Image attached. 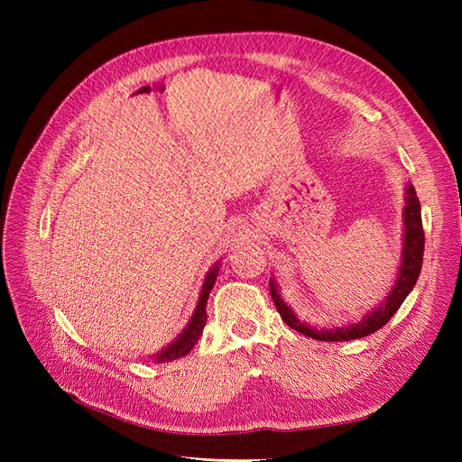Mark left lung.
Instances as JSON below:
<instances>
[{
  "mask_svg": "<svg viewBox=\"0 0 462 462\" xmlns=\"http://www.w3.org/2000/svg\"><path fill=\"white\" fill-rule=\"evenodd\" d=\"M402 221H404V236H402V256H401L397 282H395L393 289L389 291L385 300H382V304L377 306V309L368 312L360 321H356V324H348V326L333 328V329H316L297 318V314L291 310V306H287L285 300L279 297L277 283L273 282V279H270L272 299L275 302L277 312L282 314L285 324L292 329L300 331L302 335H309V337L318 339V341L360 339V337H366V335L383 328L387 321L393 318V314L401 309L404 299L409 297V292L416 285V279H418V275H420V270H422L424 229H422L420 202H418L416 190L412 185H407V199H404Z\"/></svg>",
  "mask_w": 462,
  "mask_h": 462,
  "instance_id": "obj_1",
  "label": "left lung"
}]
</instances>
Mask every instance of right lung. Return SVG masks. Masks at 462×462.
Here are the masks:
<instances>
[{
  "mask_svg": "<svg viewBox=\"0 0 462 462\" xmlns=\"http://www.w3.org/2000/svg\"><path fill=\"white\" fill-rule=\"evenodd\" d=\"M217 272H219V262L214 265L212 270H209L206 273V279H204V285H202V292H200V299H199V304H197V310H194L189 326L180 331L179 337L171 343L167 345L165 348H162L160 353L152 355L153 360L156 362H170V360H175V358H180L190 353V348L197 345V341L200 339L202 335V329L206 326V319H208V314H206V304H208V297H209V291H212V287L216 285V279H217Z\"/></svg>",
  "mask_w": 462,
  "mask_h": 462,
  "instance_id": "obj_1",
  "label": "right lung"
}]
</instances>
